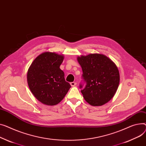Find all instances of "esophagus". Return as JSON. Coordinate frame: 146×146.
<instances>
[{
  "mask_svg": "<svg viewBox=\"0 0 146 146\" xmlns=\"http://www.w3.org/2000/svg\"><path fill=\"white\" fill-rule=\"evenodd\" d=\"M76 84H77V83H76V82H72V83H70V85H71L72 87L75 86Z\"/></svg>",
  "mask_w": 146,
  "mask_h": 146,
  "instance_id": "1",
  "label": "esophagus"
}]
</instances>
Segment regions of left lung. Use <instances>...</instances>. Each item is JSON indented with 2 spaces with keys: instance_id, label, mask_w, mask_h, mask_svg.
<instances>
[{
  "instance_id": "1",
  "label": "left lung",
  "mask_w": 146,
  "mask_h": 146,
  "mask_svg": "<svg viewBox=\"0 0 146 146\" xmlns=\"http://www.w3.org/2000/svg\"><path fill=\"white\" fill-rule=\"evenodd\" d=\"M77 60L86 82L85 88L81 90L84 100L93 106H100L109 102L120 83L117 66L108 57L100 53L81 55L77 57Z\"/></svg>"
}]
</instances>
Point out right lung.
<instances>
[{
  "instance_id": "right-lung-1",
  "label": "right lung",
  "mask_w": 146,
  "mask_h": 146,
  "mask_svg": "<svg viewBox=\"0 0 146 146\" xmlns=\"http://www.w3.org/2000/svg\"><path fill=\"white\" fill-rule=\"evenodd\" d=\"M64 57L63 54L55 52H43L36 57L27 70L29 89L43 104L54 106L59 103L71 87L60 69Z\"/></svg>"
}]
</instances>
